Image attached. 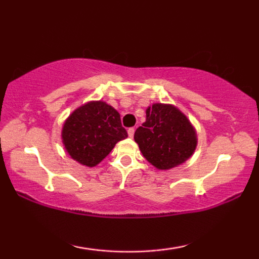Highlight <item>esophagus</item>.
<instances>
[{
    "instance_id": "34e87169",
    "label": "esophagus",
    "mask_w": 259,
    "mask_h": 259,
    "mask_svg": "<svg viewBox=\"0 0 259 259\" xmlns=\"http://www.w3.org/2000/svg\"><path fill=\"white\" fill-rule=\"evenodd\" d=\"M127 133H128V137L130 138H133L134 137V128H128V131H127Z\"/></svg>"
}]
</instances>
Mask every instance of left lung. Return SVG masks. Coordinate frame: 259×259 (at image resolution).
I'll list each match as a JSON object with an SVG mask.
<instances>
[{
	"mask_svg": "<svg viewBox=\"0 0 259 259\" xmlns=\"http://www.w3.org/2000/svg\"><path fill=\"white\" fill-rule=\"evenodd\" d=\"M134 141L151 165L166 171L192 157L198 138L196 128L178 107L153 104L146 108V121L137 128Z\"/></svg>",
	"mask_w": 259,
	"mask_h": 259,
	"instance_id": "left-lung-1",
	"label": "left lung"
}]
</instances>
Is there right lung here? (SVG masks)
I'll return each mask as SVG.
<instances>
[{"instance_id":"1","label":"right lung","mask_w":259,"mask_h":259,"mask_svg":"<svg viewBox=\"0 0 259 259\" xmlns=\"http://www.w3.org/2000/svg\"><path fill=\"white\" fill-rule=\"evenodd\" d=\"M62 144L79 164L94 167L115 144L127 138L119 112L105 101H88L70 113L62 126Z\"/></svg>"}]
</instances>
